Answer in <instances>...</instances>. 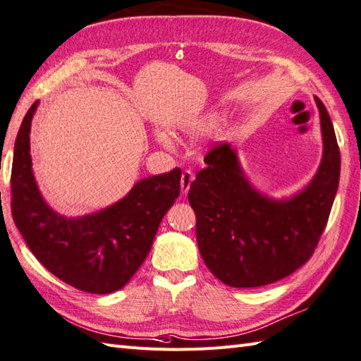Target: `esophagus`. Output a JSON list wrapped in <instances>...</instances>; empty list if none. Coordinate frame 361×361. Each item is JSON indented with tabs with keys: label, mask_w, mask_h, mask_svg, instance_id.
<instances>
[{
	"label": "esophagus",
	"mask_w": 361,
	"mask_h": 361,
	"mask_svg": "<svg viewBox=\"0 0 361 361\" xmlns=\"http://www.w3.org/2000/svg\"><path fill=\"white\" fill-rule=\"evenodd\" d=\"M192 181H194V173H192L190 171H184L181 175V194H184V195L188 194Z\"/></svg>",
	"instance_id": "obj_1"
}]
</instances>
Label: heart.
<instances>
[{
	"label": "heart",
	"mask_w": 361,
	"mask_h": 361,
	"mask_svg": "<svg viewBox=\"0 0 361 361\" xmlns=\"http://www.w3.org/2000/svg\"><path fill=\"white\" fill-rule=\"evenodd\" d=\"M215 121H216V116L211 114V115H206V116H203V118H200L194 123H190L188 129L192 133H206L214 128ZM158 138H160V141H163V142H169V137H167L166 133H158Z\"/></svg>",
	"instance_id": "heart-1"
}]
</instances>
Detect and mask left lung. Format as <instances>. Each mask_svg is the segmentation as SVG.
<instances>
[{"label": "left lung", "mask_w": 361, "mask_h": 361, "mask_svg": "<svg viewBox=\"0 0 361 361\" xmlns=\"http://www.w3.org/2000/svg\"><path fill=\"white\" fill-rule=\"evenodd\" d=\"M323 157L298 194L275 200L258 192L241 169L237 150L220 142L204 158L189 189L197 215V243L206 266L231 288H258L303 266L328 223L340 180V149L324 104Z\"/></svg>", "instance_id": "1"}]
</instances>
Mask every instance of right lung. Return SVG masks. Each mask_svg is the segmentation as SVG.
<instances>
[{
	"mask_svg": "<svg viewBox=\"0 0 361 361\" xmlns=\"http://www.w3.org/2000/svg\"><path fill=\"white\" fill-rule=\"evenodd\" d=\"M32 104L15 140L12 216L26 245L49 272L80 290L111 294L121 289L145 262L163 216L180 195L181 169L138 181L129 194L102 211L60 215L50 207L33 177Z\"/></svg>",
	"mask_w": 361,
	"mask_h": 361,
	"instance_id": "1",
	"label": "right lung"
}]
</instances>
